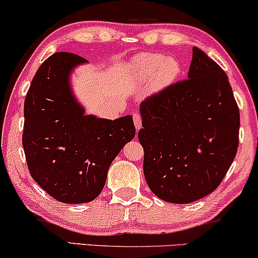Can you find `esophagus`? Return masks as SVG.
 Here are the masks:
<instances>
[{"label": "esophagus", "mask_w": 258, "mask_h": 258, "mask_svg": "<svg viewBox=\"0 0 258 258\" xmlns=\"http://www.w3.org/2000/svg\"><path fill=\"white\" fill-rule=\"evenodd\" d=\"M133 117H134V123H135L136 129L140 130L141 128H142V119H141L140 114H137V112H135V114L133 115Z\"/></svg>", "instance_id": "obj_1"}]
</instances>
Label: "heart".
<instances>
[{
  "label": "heart",
  "mask_w": 258,
  "mask_h": 258,
  "mask_svg": "<svg viewBox=\"0 0 258 258\" xmlns=\"http://www.w3.org/2000/svg\"><path fill=\"white\" fill-rule=\"evenodd\" d=\"M130 73L140 82L150 81L151 90L158 93L178 80L182 66L176 58L163 54H141L130 63Z\"/></svg>",
  "instance_id": "obj_1"
}]
</instances>
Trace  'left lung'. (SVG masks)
Wrapping results in <instances>:
<instances>
[{"instance_id":"obj_1","label":"left lung","mask_w":258,"mask_h":258,"mask_svg":"<svg viewBox=\"0 0 258 258\" xmlns=\"http://www.w3.org/2000/svg\"><path fill=\"white\" fill-rule=\"evenodd\" d=\"M144 177L158 199L195 202L220 185L237 153L239 110L223 69L192 48L188 80L140 105Z\"/></svg>"}]
</instances>
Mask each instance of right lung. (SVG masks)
Listing matches in <instances>:
<instances>
[{
    "instance_id": "1",
    "label": "right lung",
    "mask_w": 258,
    "mask_h": 258,
    "mask_svg": "<svg viewBox=\"0 0 258 258\" xmlns=\"http://www.w3.org/2000/svg\"><path fill=\"white\" fill-rule=\"evenodd\" d=\"M88 61L56 52L42 63L24 101L22 144L30 175L62 203H88L100 195L111 162L135 136L133 116L86 115L72 88L75 68Z\"/></svg>"
}]
</instances>
